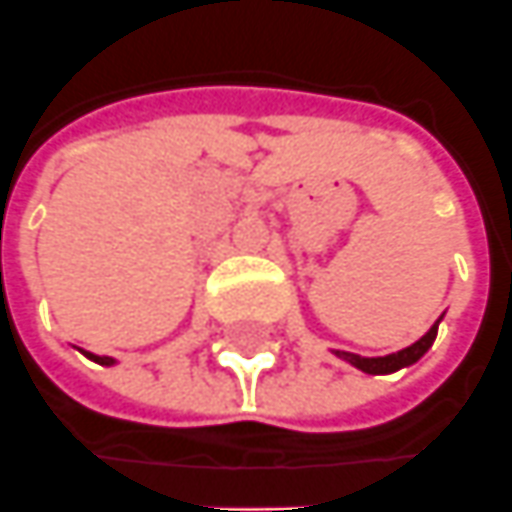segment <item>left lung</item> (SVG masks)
<instances>
[{
	"mask_svg": "<svg viewBox=\"0 0 512 512\" xmlns=\"http://www.w3.org/2000/svg\"><path fill=\"white\" fill-rule=\"evenodd\" d=\"M438 323L426 331L418 343H412L410 348H404L398 354H390V357H359V354H345V351H337V357L348 359L354 368L365 370V373H393V370L407 368V365H412V362H418V359L424 357L426 351L432 348V343H435V337H438Z\"/></svg>",
	"mask_w": 512,
	"mask_h": 512,
	"instance_id": "1",
	"label": "left lung"
}]
</instances>
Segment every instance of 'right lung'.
<instances>
[{"instance_id":"obj_1","label":"right lung","mask_w":512,"mask_h":512,"mask_svg":"<svg viewBox=\"0 0 512 512\" xmlns=\"http://www.w3.org/2000/svg\"><path fill=\"white\" fill-rule=\"evenodd\" d=\"M88 357L94 359V362H100V365H111L114 359H108V357H97V354H88Z\"/></svg>"}]
</instances>
